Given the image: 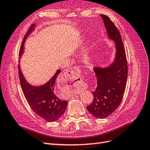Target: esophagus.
<instances>
[{"mask_svg":"<svg viewBox=\"0 0 150 150\" xmlns=\"http://www.w3.org/2000/svg\"><path fill=\"white\" fill-rule=\"evenodd\" d=\"M79 72V69L78 67H74L68 69H67L65 72H64V74H62L64 83V81H67L71 79L72 78H74V77L78 75Z\"/></svg>","mask_w":150,"mask_h":150,"instance_id":"obj_1","label":"esophagus"}]
</instances>
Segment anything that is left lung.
<instances>
[{
	"mask_svg": "<svg viewBox=\"0 0 150 150\" xmlns=\"http://www.w3.org/2000/svg\"><path fill=\"white\" fill-rule=\"evenodd\" d=\"M108 38L114 41L116 54L114 62L107 67H94L97 86L92 91L93 100L86 107L90 114L105 119L119 107L122 100L127 79V62L119 31L108 16L101 14Z\"/></svg>",
	"mask_w": 150,
	"mask_h": 150,
	"instance_id": "left-lung-1",
	"label": "left lung"
}]
</instances>
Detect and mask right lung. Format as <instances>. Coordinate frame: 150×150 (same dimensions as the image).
<instances>
[{
	"label": "right lung",
	"instance_id": "1",
	"mask_svg": "<svg viewBox=\"0 0 150 150\" xmlns=\"http://www.w3.org/2000/svg\"><path fill=\"white\" fill-rule=\"evenodd\" d=\"M35 26V24L31 25L23 39L19 51L20 57L23 53L26 38L34 30ZM18 72L23 92L32 110L47 122H54L59 119L66 111L67 105V101L58 98L57 92L55 88L57 77L60 72V70L57 71L49 81L40 86H32L26 81L19 65H18Z\"/></svg>",
	"mask_w": 150,
	"mask_h": 150
}]
</instances>
